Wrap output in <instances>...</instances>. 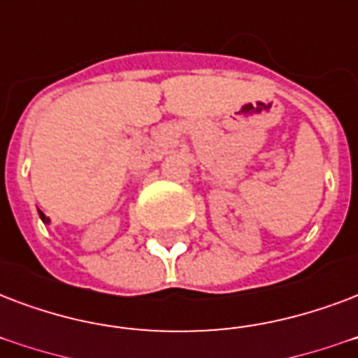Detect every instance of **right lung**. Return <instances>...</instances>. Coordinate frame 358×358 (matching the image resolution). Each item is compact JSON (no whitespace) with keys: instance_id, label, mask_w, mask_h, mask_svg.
Masks as SVG:
<instances>
[{"instance_id":"right-lung-1","label":"right lung","mask_w":358,"mask_h":358,"mask_svg":"<svg viewBox=\"0 0 358 358\" xmlns=\"http://www.w3.org/2000/svg\"><path fill=\"white\" fill-rule=\"evenodd\" d=\"M39 217H41V220H43V223H45V225H48V223H50V217H46V215L43 214L41 210H39Z\"/></svg>"}]
</instances>
